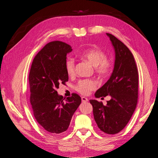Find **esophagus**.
I'll list each match as a JSON object with an SVG mask.
<instances>
[{"mask_svg":"<svg viewBox=\"0 0 158 158\" xmlns=\"http://www.w3.org/2000/svg\"><path fill=\"white\" fill-rule=\"evenodd\" d=\"M81 99H82V102H84V103H85V102H87L88 101V98H86L85 97H82V98H81Z\"/></svg>","mask_w":158,"mask_h":158,"instance_id":"34e87169","label":"esophagus"}]
</instances>
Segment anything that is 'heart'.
I'll return each instance as SVG.
<instances>
[{"mask_svg":"<svg viewBox=\"0 0 158 158\" xmlns=\"http://www.w3.org/2000/svg\"><path fill=\"white\" fill-rule=\"evenodd\" d=\"M77 56L88 60L94 66V70L99 77H106L111 70V64L106 59V55L99 47L85 49L77 52ZM65 70L69 76L75 74V61L73 59L68 58L65 61ZM97 88L96 82L91 79L81 80L76 85V89L83 95H88Z\"/></svg>","mask_w":158,"mask_h":158,"instance_id":"heart-1","label":"heart"}]
</instances>
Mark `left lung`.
<instances>
[{
  "instance_id": "left-lung-1",
  "label": "left lung",
  "mask_w": 158,
  "mask_h": 158,
  "mask_svg": "<svg viewBox=\"0 0 158 158\" xmlns=\"http://www.w3.org/2000/svg\"><path fill=\"white\" fill-rule=\"evenodd\" d=\"M115 52L113 73L107 82L97 90L95 97L110 95L104 106L102 102L90 99L95 121L103 132L114 135L126 127L135 112L138 96V73L135 58L128 47L110 33Z\"/></svg>"
}]
</instances>
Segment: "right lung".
I'll return each mask as SVG.
<instances>
[{
    "instance_id": "1",
    "label": "right lung",
    "mask_w": 158,
    "mask_h": 158,
    "mask_svg": "<svg viewBox=\"0 0 158 158\" xmlns=\"http://www.w3.org/2000/svg\"><path fill=\"white\" fill-rule=\"evenodd\" d=\"M72 47L54 41L47 44L35 56L29 74L30 103L35 118L45 131L59 135L67 130L71 118L81 103L76 94L63 98L57 94L69 75L64 67L66 55Z\"/></svg>"
}]
</instances>
